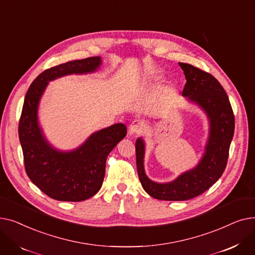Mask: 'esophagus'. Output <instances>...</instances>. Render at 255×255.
<instances>
[{
	"instance_id": "1",
	"label": "esophagus",
	"mask_w": 255,
	"mask_h": 255,
	"mask_svg": "<svg viewBox=\"0 0 255 255\" xmlns=\"http://www.w3.org/2000/svg\"><path fill=\"white\" fill-rule=\"evenodd\" d=\"M144 130H145V125L140 120L133 121V122L129 125V128H128L130 135L139 134V133H142Z\"/></svg>"
}]
</instances>
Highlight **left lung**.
<instances>
[{
	"label": "left lung",
	"instance_id": "8db88e82",
	"mask_svg": "<svg viewBox=\"0 0 255 255\" xmlns=\"http://www.w3.org/2000/svg\"><path fill=\"white\" fill-rule=\"evenodd\" d=\"M186 77L182 95L205 111L210 121L206 151L198 164L169 183H156L146 177L143 168L144 142H135L138 178L144 191L161 200H187L204 193L215 184L227 164L235 131V116L227 94L218 80L196 67L179 63Z\"/></svg>",
	"mask_w": 255,
	"mask_h": 255
}]
</instances>
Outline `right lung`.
<instances>
[{
    "mask_svg": "<svg viewBox=\"0 0 255 255\" xmlns=\"http://www.w3.org/2000/svg\"><path fill=\"white\" fill-rule=\"evenodd\" d=\"M100 57L70 61L39 74L25 94L18 125L25 172L30 180L49 197L61 202H82L101 188L106 158L127 134L119 123L96 131L77 149L62 152L45 139L38 124V105L48 82L68 74L96 71Z\"/></svg>",
    "mask_w": 255,
    "mask_h": 255,
    "instance_id": "add662e5",
    "label": "right lung"
}]
</instances>
